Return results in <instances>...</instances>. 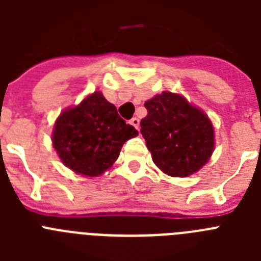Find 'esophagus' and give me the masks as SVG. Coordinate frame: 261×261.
Segmentation results:
<instances>
[{
    "mask_svg": "<svg viewBox=\"0 0 261 261\" xmlns=\"http://www.w3.org/2000/svg\"><path fill=\"white\" fill-rule=\"evenodd\" d=\"M129 123L132 124V125L135 126L136 129H140V120H138L137 117H133V119L130 120V121H129Z\"/></svg>",
    "mask_w": 261,
    "mask_h": 261,
    "instance_id": "34e87169",
    "label": "esophagus"
}]
</instances>
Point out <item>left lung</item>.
Returning <instances> with one entry per match:
<instances>
[{
  "mask_svg": "<svg viewBox=\"0 0 261 261\" xmlns=\"http://www.w3.org/2000/svg\"><path fill=\"white\" fill-rule=\"evenodd\" d=\"M141 135L153 162L170 176H188L213 153L214 129L208 116L170 91L145 102Z\"/></svg>",
  "mask_w": 261,
  "mask_h": 261,
  "instance_id": "left-lung-1",
  "label": "left lung"
}]
</instances>
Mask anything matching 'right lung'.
<instances>
[{
  "label": "right lung",
  "mask_w": 261,
  "mask_h": 261,
  "mask_svg": "<svg viewBox=\"0 0 261 261\" xmlns=\"http://www.w3.org/2000/svg\"><path fill=\"white\" fill-rule=\"evenodd\" d=\"M138 132L112 103L95 91L56 120L53 147L62 163L77 174L98 176L114 165L123 145Z\"/></svg>",
  "instance_id": "add662e5"
}]
</instances>
